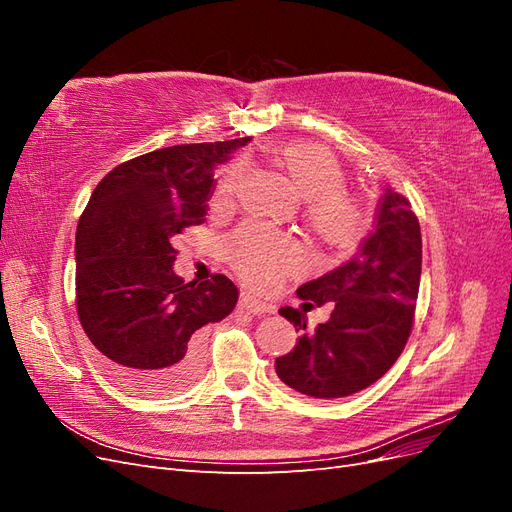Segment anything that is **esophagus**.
<instances>
[{"mask_svg": "<svg viewBox=\"0 0 512 512\" xmlns=\"http://www.w3.org/2000/svg\"><path fill=\"white\" fill-rule=\"evenodd\" d=\"M241 305H243L245 309H250V312H252V314H256V316L275 314V305L256 299L254 294H250V292H243V294H241Z\"/></svg>", "mask_w": 512, "mask_h": 512, "instance_id": "1", "label": "esophagus"}]
</instances>
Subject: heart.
Wrapping results in <instances>:
<instances>
[{
  "label": "heart",
  "mask_w": 512,
  "mask_h": 512,
  "mask_svg": "<svg viewBox=\"0 0 512 512\" xmlns=\"http://www.w3.org/2000/svg\"><path fill=\"white\" fill-rule=\"evenodd\" d=\"M275 162L294 190L307 200L305 222L318 243L331 252H348L363 239L369 218L359 200L344 192L346 175L333 153L312 143H292L277 149ZM241 166H228L215 188V200H228L235 192ZM232 267L256 288H271L297 267L299 250L288 237L262 224H245L228 241Z\"/></svg>",
  "instance_id": "b5f03b06"
}]
</instances>
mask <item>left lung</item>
Segmentation results:
<instances>
[{"label": "left lung", "instance_id": "obj_1", "mask_svg": "<svg viewBox=\"0 0 512 512\" xmlns=\"http://www.w3.org/2000/svg\"><path fill=\"white\" fill-rule=\"evenodd\" d=\"M421 226L404 194L386 185L376 226L342 267L303 284V309L334 303L332 318L309 334L301 309L280 314L303 331L297 346L275 359L290 389L316 399L348 397L367 389L404 350L421 284Z\"/></svg>", "mask_w": 512, "mask_h": 512}]
</instances>
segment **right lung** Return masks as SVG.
<instances>
[{
  "label": "right lung",
  "mask_w": 512,
  "mask_h": 512,
  "mask_svg": "<svg viewBox=\"0 0 512 512\" xmlns=\"http://www.w3.org/2000/svg\"><path fill=\"white\" fill-rule=\"evenodd\" d=\"M252 138L156 149L113 168L76 226V312L123 389L168 397L203 369V327L237 305L226 275L188 282L173 271L183 228L205 222L215 166Z\"/></svg>",
  "instance_id": "right-lung-1"
}]
</instances>
